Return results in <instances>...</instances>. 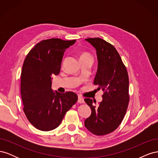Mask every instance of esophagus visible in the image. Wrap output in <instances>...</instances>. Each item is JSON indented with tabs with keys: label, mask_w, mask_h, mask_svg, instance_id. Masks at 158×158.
Instances as JSON below:
<instances>
[{
	"label": "esophagus",
	"mask_w": 158,
	"mask_h": 158,
	"mask_svg": "<svg viewBox=\"0 0 158 158\" xmlns=\"http://www.w3.org/2000/svg\"><path fill=\"white\" fill-rule=\"evenodd\" d=\"M78 102L79 103H84V98H82L81 96H78Z\"/></svg>",
	"instance_id": "esophagus-1"
}]
</instances>
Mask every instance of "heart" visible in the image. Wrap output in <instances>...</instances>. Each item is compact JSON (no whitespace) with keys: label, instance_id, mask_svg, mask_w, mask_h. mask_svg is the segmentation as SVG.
Listing matches in <instances>:
<instances>
[{"label":"heart","instance_id":"heart-1","mask_svg":"<svg viewBox=\"0 0 158 158\" xmlns=\"http://www.w3.org/2000/svg\"><path fill=\"white\" fill-rule=\"evenodd\" d=\"M83 59H92V56L89 53V52H86V51H84V52H81L80 55V60Z\"/></svg>","mask_w":158,"mask_h":158}]
</instances>
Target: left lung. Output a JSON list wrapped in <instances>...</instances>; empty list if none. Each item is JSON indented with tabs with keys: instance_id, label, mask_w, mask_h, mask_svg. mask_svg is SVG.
Segmentation results:
<instances>
[{
	"instance_id": "left-lung-1",
	"label": "left lung",
	"mask_w": 158,
	"mask_h": 158,
	"mask_svg": "<svg viewBox=\"0 0 158 158\" xmlns=\"http://www.w3.org/2000/svg\"><path fill=\"white\" fill-rule=\"evenodd\" d=\"M96 49L98 68L94 81L98 90L103 92V100L96 102L85 98L92 109L91 115L85 120L88 130L97 136L107 135L115 131L123 121L129 102V80L126 66L114 47L99 37L85 39Z\"/></svg>"
}]
</instances>
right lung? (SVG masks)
Instances as JSON below:
<instances>
[{
    "label": "right lung",
    "instance_id": "right-lung-1",
    "mask_svg": "<svg viewBox=\"0 0 158 158\" xmlns=\"http://www.w3.org/2000/svg\"><path fill=\"white\" fill-rule=\"evenodd\" d=\"M75 42L59 38L42 40L23 62L20 85L23 110L27 120L40 131L58 127L66 113L77 102L75 93L55 94L51 89V76L59 74L64 52Z\"/></svg>",
    "mask_w": 158,
    "mask_h": 158
}]
</instances>
